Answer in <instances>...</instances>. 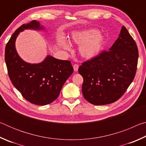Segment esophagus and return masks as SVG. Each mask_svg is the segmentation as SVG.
Wrapping results in <instances>:
<instances>
[{"label":"esophagus","instance_id":"34e87169","mask_svg":"<svg viewBox=\"0 0 146 146\" xmlns=\"http://www.w3.org/2000/svg\"><path fill=\"white\" fill-rule=\"evenodd\" d=\"M78 64H74L73 65V69H74V71H78Z\"/></svg>","mask_w":146,"mask_h":146}]
</instances>
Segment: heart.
Returning <instances> with one entry per match:
<instances>
[{
	"mask_svg": "<svg viewBox=\"0 0 146 146\" xmlns=\"http://www.w3.org/2000/svg\"><path fill=\"white\" fill-rule=\"evenodd\" d=\"M104 40V36L96 29L74 32L71 35V42L81 46L79 51L80 55L86 58H91L97 55L103 45ZM61 44L67 50L70 49L68 43L62 42Z\"/></svg>",
	"mask_w": 146,
	"mask_h": 146,
	"instance_id": "b5f03b06",
	"label": "heart"
}]
</instances>
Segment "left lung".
Masks as SVG:
<instances>
[{"label": "left lung", "instance_id": "8db88e82", "mask_svg": "<svg viewBox=\"0 0 146 146\" xmlns=\"http://www.w3.org/2000/svg\"><path fill=\"white\" fill-rule=\"evenodd\" d=\"M138 51L125 26L108 51L84 62L78 68L84 82V97L94 105L118 100L133 82L137 69Z\"/></svg>", "mask_w": 146, "mask_h": 146}]
</instances>
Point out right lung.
<instances>
[{"label": "right lung", "instance_id": "right-lung-1", "mask_svg": "<svg viewBox=\"0 0 146 146\" xmlns=\"http://www.w3.org/2000/svg\"><path fill=\"white\" fill-rule=\"evenodd\" d=\"M26 29L44 28L36 21L20 26L6 44L5 62L12 84L23 97L33 104L44 106L58 98L64 83L73 73V68L70 61L49 55L39 64H31L22 60L15 44L20 32Z\"/></svg>", "mask_w": 146, "mask_h": 146}]
</instances>
